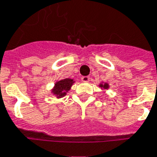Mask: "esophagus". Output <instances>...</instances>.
I'll list each match as a JSON object with an SVG mask.
<instances>
[{
  "instance_id": "1",
  "label": "esophagus",
  "mask_w": 157,
  "mask_h": 157,
  "mask_svg": "<svg viewBox=\"0 0 157 157\" xmlns=\"http://www.w3.org/2000/svg\"><path fill=\"white\" fill-rule=\"evenodd\" d=\"M89 79H90V78L88 77V76H83V77L81 78V80H82L83 82H84V83H87V82H88V81H89Z\"/></svg>"
}]
</instances>
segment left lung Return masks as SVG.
<instances>
[{"mask_svg": "<svg viewBox=\"0 0 157 157\" xmlns=\"http://www.w3.org/2000/svg\"><path fill=\"white\" fill-rule=\"evenodd\" d=\"M99 87H101V88H103L104 89H107V88H108V87H109V86H108V83H103V84H102V83H101V84L99 85Z\"/></svg>", "mask_w": 157, "mask_h": 157, "instance_id": "obj_1", "label": "left lung"}]
</instances>
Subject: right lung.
Listing matches in <instances>:
<instances>
[{"label":"right lung","instance_id":"obj_1","mask_svg":"<svg viewBox=\"0 0 157 157\" xmlns=\"http://www.w3.org/2000/svg\"><path fill=\"white\" fill-rule=\"evenodd\" d=\"M74 83V80L71 79V78H65V79L60 80V81H59L55 83V88H53L52 93L56 95L59 98H63V97L65 96L67 92L70 89Z\"/></svg>","mask_w":157,"mask_h":157}]
</instances>
